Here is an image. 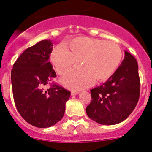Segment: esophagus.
<instances>
[{"mask_svg": "<svg viewBox=\"0 0 152 152\" xmlns=\"http://www.w3.org/2000/svg\"><path fill=\"white\" fill-rule=\"evenodd\" d=\"M79 93V92L78 91H72L71 92V95L72 96H73V95H75L77 94H78Z\"/></svg>", "mask_w": 152, "mask_h": 152, "instance_id": "34e87169", "label": "esophagus"}]
</instances>
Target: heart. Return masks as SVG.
Here are the masks:
<instances>
[{
    "label": "heart",
    "instance_id": "1",
    "mask_svg": "<svg viewBox=\"0 0 152 152\" xmlns=\"http://www.w3.org/2000/svg\"><path fill=\"white\" fill-rule=\"evenodd\" d=\"M123 58L120 46L112 41L80 37L63 46L55 47L51 62L56 71L64 75L79 60L81 67L71 70L63 84L72 90H81L93 83L110 77L120 67Z\"/></svg>",
    "mask_w": 152,
    "mask_h": 152
}]
</instances>
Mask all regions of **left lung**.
<instances>
[{
	"instance_id": "8db88e82",
	"label": "left lung",
	"mask_w": 152,
	"mask_h": 152,
	"mask_svg": "<svg viewBox=\"0 0 152 152\" xmlns=\"http://www.w3.org/2000/svg\"><path fill=\"white\" fill-rule=\"evenodd\" d=\"M92 100L86 108L88 117L102 125L124 121L137 105L140 79L137 61L125 51L120 67L103 85L90 90Z\"/></svg>"
}]
</instances>
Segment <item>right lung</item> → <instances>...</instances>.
Segmentation results:
<instances>
[{"instance_id": "obj_1", "label": "right lung", "mask_w": 152, "mask_h": 152, "mask_svg": "<svg viewBox=\"0 0 152 152\" xmlns=\"http://www.w3.org/2000/svg\"><path fill=\"white\" fill-rule=\"evenodd\" d=\"M53 44L42 40L26 49L13 64L11 83L15 105L22 118L38 128L54 126L62 118L70 92L56 83L44 86L55 77L49 62Z\"/></svg>"}]
</instances>
